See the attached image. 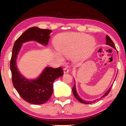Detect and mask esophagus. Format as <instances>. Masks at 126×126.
<instances>
[{
  "label": "esophagus",
  "instance_id": "1",
  "mask_svg": "<svg viewBox=\"0 0 126 126\" xmlns=\"http://www.w3.org/2000/svg\"><path fill=\"white\" fill-rule=\"evenodd\" d=\"M63 71H64V73H68V72H69V69H68V68L67 67H65L64 68Z\"/></svg>",
  "mask_w": 126,
  "mask_h": 126
}]
</instances>
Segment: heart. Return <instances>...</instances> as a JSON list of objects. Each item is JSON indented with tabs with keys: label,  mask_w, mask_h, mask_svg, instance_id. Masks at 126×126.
<instances>
[{
	"label": "heart",
	"mask_w": 126,
	"mask_h": 126,
	"mask_svg": "<svg viewBox=\"0 0 126 126\" xmlns=\"http://www.w3.org/2000/svg\"><path fill=\"white\" fill-rule=\"evenodd\" d=\"M54 45L58 53L70 58L78 52L82 55L88 54L94 47L95 42L93 38L86 34L67 33L57 36ZM55 55L59 61L63 62V58L58 53Z\"/></svg>",
	"instance_id": "obj_1"
}]
</instances>
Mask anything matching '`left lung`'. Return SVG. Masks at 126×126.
<instances>
[{"label": "left lung", "instance_id": "obj_1", "mask_svg": "<svg viewBox=\"0 0 126 126\" xmlns=\"http://www.w3.org/2000/svg\"><path fill=\"white\" fill-rule=\"evenodd\" d=\"M106 43L107 45H109V46H110V47H112L114 48V49H116V47H115V45L114 44L113 42L112 41V39H110L109 36L107 35L106 37ZM111 87H110V88L109 89V90L106 92V93H104V94L103 95V96H102V97H101V98H103V97H104L106 96V95H107L108 94V93H110V89H111ZM72 91H73L74 96L80 102H81V103H84V104H90V103H92V102H87V101H84V100L82 99V98H81L80 97H79V95H78L77 93L75 84H74V86H73V88H72ZM101 98H99V99H101ZM97 100H98V99H97ZM95 101H94L93 102H95Z\"/></svg>", "mask_w": 126, "mask_h": 126}]
</instances>
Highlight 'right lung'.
I'll list each match as a JSON object with an SVG mask.
<instances>
[{"label": "right lung", "instance_id": "add662e5", "mask_svg": "<svg viewBox=\"0 0 126 126\" xmlns=\"http://www.w3.org/2000/svg\"><path fill=\"white\" fill-rule=\"evenodd\" d=\"M52 31L33 27L28 29L15 42L10 63L12 82L14 88L24 101L34 104H42L47 102L53 91V82L63 75L61 67H46L38 78L29 80L18 71L16 64L17 55L22 43L31 40L47 45Z\"/></svg>", "mask_w": 126, "mask_h": 126}]
</instances>
